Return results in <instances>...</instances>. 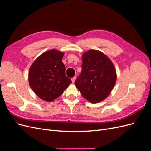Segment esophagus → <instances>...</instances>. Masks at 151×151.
<instances>
[{
	"instance_id": "1",
	"label": "esophagus",
	"mask_w": 151,
	"mask_h": 151,
	"mask_svg": "<svg viewBox=\"0 0 151 151\" xmlns=\"http://www.w3.org/2000/svg\"><path fill=\"white\" fill-rule=\"evenodd\" d=\"M76 79V77H72V83H75Z\"/></svg>"
}]
</instances>
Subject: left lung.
<instances>
[{"instance_id": "left-lung-1", "label": "left lung", "mask_w": 151, "mask_h": 151, "mask_svg": "<svg viewBox=\"0 0 151 151\" xmlns=\"http://www.w3.org/2000/svg\"><path fill=\"white\" fill-rule=\"evenodd\" d=\"M82 60V71L75 85L90 103L101 102L115 85L117 76L115 66L106 55L96 50L84 52Z\"/></svg>"}]
</instances>
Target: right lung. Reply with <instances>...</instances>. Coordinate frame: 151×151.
Segmentation results:
<instances>
[{
	"label": "right lung",
	"mask_w": 151,
	"mask_h": 151,
	"mask_svg": "<svg viewBox=\"0 0 151 151\" xmlns=\"http://www.w3.org/2000/svg\"><path fill=\"white\" fill-rule=\"evenodd\" d=\"M64 53L55 49L42 53L31 65L28 74L29 84L34 93L48 102L58 98L72 83L65 75L62 62Z\"/></svg>",
	"instance_id": "obj_1"
}]
</instances>
